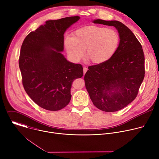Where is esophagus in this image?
<instances>
[{
	"label": "esophagus",
	"instance_id": "esophagus-1",
	"mask_svg": "<svg viewBox=\"0 0 159 159\" xmlns=\"http://www.w3.org/2000/svg\"><path fill=\"white\" fill-rule=\"evenodd\" d=\"M83 70H84V74L86 73V72L87 70V69L86 67H84L83 68Z\"/></svg>",
	"mask_w": 159,
	"mask_h": 159
}]
</instances>
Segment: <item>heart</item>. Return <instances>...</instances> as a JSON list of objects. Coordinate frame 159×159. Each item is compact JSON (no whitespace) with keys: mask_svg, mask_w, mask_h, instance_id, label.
<instances>
[{"mask_svg":"<svg viewBox=\"0 0 159 159\" xmlns=\"http://www.w3.org/2000/svg\"><path fill=\"white\" fill-rule=\"evenodd\" d=\"M120 43L119 33L114 29L89 25L75 30L72 37L64 40V48L69 58L79 61L85 55L94 64H102L116 52Z\"/></svg>","mask_w":159,"mask_h":159,"instance_id":"1","label":"heart"}]
</instances>
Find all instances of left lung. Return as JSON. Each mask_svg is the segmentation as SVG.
Here are the masks:
<instances>
[{"instance_id":"obj_1","label":"left lung","mask_w":159,"mask_h":159,"mask_svg":"<svg viewBox=\"0 0 159 159\" xmlns=\"http://www.w3.org/2000/svg\"><path fill=\"white\" fill-rule=\"evenodd\" d=\"M95 24L112 26L120 36L119 47L109 60L88 67L85 85L94 105L105 112L119 111L137 97L145 77V57L132 31L118 20L95 19Z\"/></svg>"}]
</instances>
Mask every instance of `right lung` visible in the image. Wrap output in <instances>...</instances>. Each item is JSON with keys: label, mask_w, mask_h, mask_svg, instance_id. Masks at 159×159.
<instances>
[{"label": "right lung", "mask_w": 159, "mask_h": 159, "mask_svg": "<svg viewBox=\"0 0 159 159\" xmlns=\"http://www.w3.org/2000/svg\"><path fill=\"white\" fill-rule=\"evenodd\" d=\"M80 19L67 17L47 20L22 44L19 66L22 84L30 98L49 111L65 107L71 99L73 81L83 76V67L68 61L64 49L66 30Z\"/></svg>", "instance_id": "1"}]
</instances>
